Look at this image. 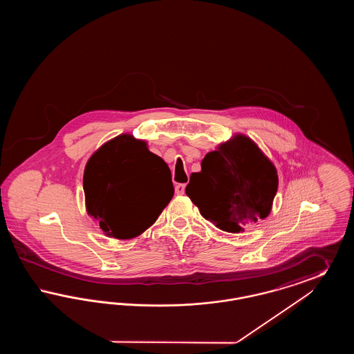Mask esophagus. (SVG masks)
I'll list each match as a JSON object with an SVG mask.
<instances>
[{
	"mask_svg": "<svg viewBox=\"0 0 354 354\" xmlns=\"http://www.w3.org/2000/svg\"><path fill=\"white\" fill-rule=\"evenodd\" d=\"M185 191V183H179V185H175V192L178 194V195H183Z\"/></svg>",
	"mask_w": 354,
	"mask_h": 354,
	"instance_id": "obj_1",
	"label": "esophagus"
}]
</instances>
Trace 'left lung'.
Instances as JSON below:
<instances>
[{"instance_id": "1", "label": "left lung", "mask_w": 354, "mask_h": 354, "mask_svg": "<svg viewBox=\"0 0 354 354\" xmlns=\"http://www.w3.org/2000/svg\"><path fill=\"white\" fill-rule=\"evenodd\" d=\"M279 178L270 159L252 140L236 135L202 160V171L191 174L187 196L204 219L237 234L270 215Z\"/></svg>"}]
</instances>
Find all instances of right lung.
Listing matches in <instances>:
<instances>
[{"label":"right lung","instance_id":"add662e5","mask_svg":"<svg viewBox=\"0 0 354 354\" xmlns=\"http://www.w3.org/2000/svg\"><path fill=\"white\" fill-rule=\"evenodd\" d=\"M84 191L88 215L122 240L145 232L174 196L169 166L131 135L109 140L88 159Z\"/></svg>","mask_w":354,"mask_h":354}]
</instances>
